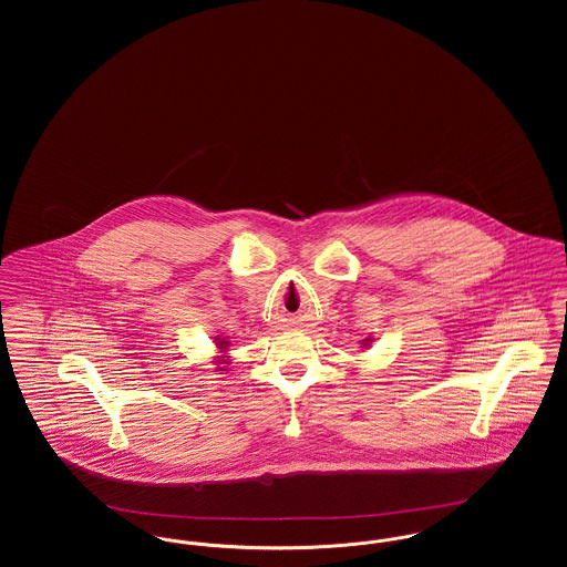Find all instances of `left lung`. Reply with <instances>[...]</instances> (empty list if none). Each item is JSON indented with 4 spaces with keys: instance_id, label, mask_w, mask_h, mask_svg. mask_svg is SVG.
<instances>
[{
    "instance_id": "obj_1",
    "label": "left lung",
    "mask_w": 567,
    "mask_h": 567,
    "mask_svg": "<svg viewBox=\"0 0 567 567\" xmlns=\"http://www.w3.org/2000/svg\"><path fill=\"white\" fill-rule=\"evenodd\" d=\"M361 344H363V349H368V347H370V344H372V338H365V340H363V342H361Z\"/></svg>"
}]
</instances>
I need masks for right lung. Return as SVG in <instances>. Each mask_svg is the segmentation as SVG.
Returning a JSON list of instances; mask_svg holds the SVG:
<instances>
[{"label":"right lung","instance_id":"add662e5","mask_svg":"<svg viewBox=\"0 0 567 567\" xmlns=\"http://www.w3.org/2000/svg\"><path fill=\"white\" fill-rule=\"evenodd\" d=\"M215 344L216 349L220 352L227 351V347H229V342H225V340H220V338H215ZM216 363H227V361H225L223 357H218V359H216ZM218 370H220V368H218Z\"/></svg>","mask_w":567,"mask_h":567}]
</instances>
